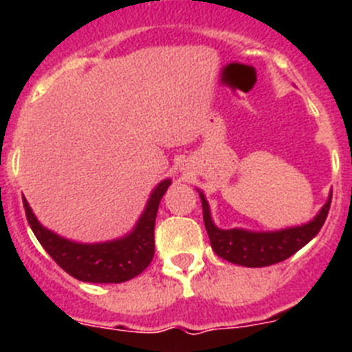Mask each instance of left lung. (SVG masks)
Returning <instances> with one entry per match:
<instances>
[{
    "mask_svg": "<svg viewBox=\"0 0 352 352\" xmlns=\"http://www.w3.org/2000/svg\"><path fill=\"white\" fill-rule=\"evenodd\" d=\"M199 195H201V203H203L204 226H206L213 252L229 263L247 266V268L272 266V264L280 263V261L291 257L292 254H296L321 231L322 223L328 217L329 204H331V195H329L324 206L316 214V219L298 227H287V229L270 232H254L245 231V229L223 231L214 226L211 220L210 206H208L203 192H199Z\"/></svg>",
    "mask_w": 352,
    "mask_h": 352,
    "instance_id": "1",
    "label": "left lung"
}]
</instances>
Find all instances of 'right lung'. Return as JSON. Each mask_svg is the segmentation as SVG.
I'll return each mask as SVG.
<instances>
[{
    "label": "right lung",
    "instance_id": "add662e5",
    "mask_svg": "<svg viewBox=\"0 0 352 352\" xmlns=\"http://www.w3.org/2000/svg\"><path fill=\"white\" fill-rule=\"evenodd\" d=\"M170 179L155 186L141 219L125 238L105 243H76L49 231L36 220L26 199H23L28 223L35 232L45 252L77 280L93 284H120L144 272L155 254V219L162 195L166 194Z\"/></svg>",
    "mask_w": 352,
    "mask_h": 352
}]
</instances>
